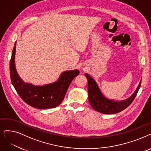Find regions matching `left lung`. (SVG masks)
Returning a JSON list of instances; mask_svg holds the SVG:
<instances>
[{"label": "left lung", "mask_w": 151, "mask_h": 151, "mask_svg": "<svg viewBox=\"0 0 151 151\" xmlns=\"http://www.w3.org/2000/svg\"><path fill=\"white\" fill-rule=\"evenodd\" d=\"M88 80V94L90 105L95 111L104 114H114L123 111L131 105L135 99L141 84L139 82L134 93L127 99L115 101L106 98L101 93L97 83L88 74H85Z\"/></svg>", "instance_id": "obj_1"}]
</instances>
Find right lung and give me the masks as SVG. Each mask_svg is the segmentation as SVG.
Returning <instances> with one entry per match:
<instances>
[{
	"label": "right lung",
	"mask_w": 151,
	"mask_h": 151,
	"mask_svg": "<svg viewBox=\"0 0 151 151\" xmlns=\"http://www.w3.org/2000/svg\"><path fill=\"white\" fill-rule=\"evenodd\" d=\"M16 42L10 61V79L17 92L26 104L38 109L53 108L62 103L70 82L79 75L78 69L65 71L58 80L43 86L25 83L18 74L15 64Z\"/></svg>",
	"instance_id": "obj_1"
}]
</instances>
